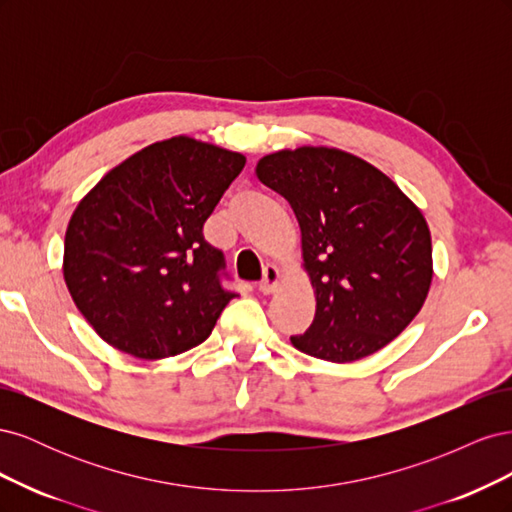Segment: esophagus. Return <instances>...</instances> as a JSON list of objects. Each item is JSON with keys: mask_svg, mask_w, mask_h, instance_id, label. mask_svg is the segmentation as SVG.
Returning a JSON list of instances; mask_svg holds the SVG:
<instances>
[{"mask_svg": "<svg viewBox=\"0 0 512 512\" xmlns=\"http://www.w3.org/2000/svg\"><path fill=\"white\" fill-rule=\"evenodd\" d=\"M277 284H280V269L273 265H267L265 275H262V282L258 284V290L262 294H271L277 288Z\"/></svg>", "mask_w": 512, "mask_h": 512, "instance_id": "1", "label": "esophagus"}]
</instances>
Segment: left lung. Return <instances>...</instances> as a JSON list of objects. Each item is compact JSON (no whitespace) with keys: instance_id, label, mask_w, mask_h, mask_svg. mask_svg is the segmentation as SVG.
<instances>
[{"instance_id":"left-lung-1","label":"left lung","mask_w":512,"mask_h":512,"mask_svg":"<svg viewBox=\"0 0 512 512\" xmlns=\"http://www.w3.org/2000/svg\"><path fill=\"white\" fill-rule=\"evenodd\" d=\"M301 228L316 316L292 346L331 363L384 348L421 312L431 286L423 213L376 166L329 147L284 149L256 166Z\"/></svg>"}]
</instances>
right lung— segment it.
<instances>
[{"label":"right lung","mask_w":512,"mask_h":512,"mask_svg":"<svg viewBox=\"0 0 512 512\" xmlns=\"http://www.w3.org/2000/svg\"><path fill=\"white\" fill-rule=\"evenodd\" d=\"M243 166L241 153L175 136L115 166L74 209L64 280L106 344L153 361L211 335L237 292L203 226Z\"/></svg>","instance_id":"1"}]
</instances>
